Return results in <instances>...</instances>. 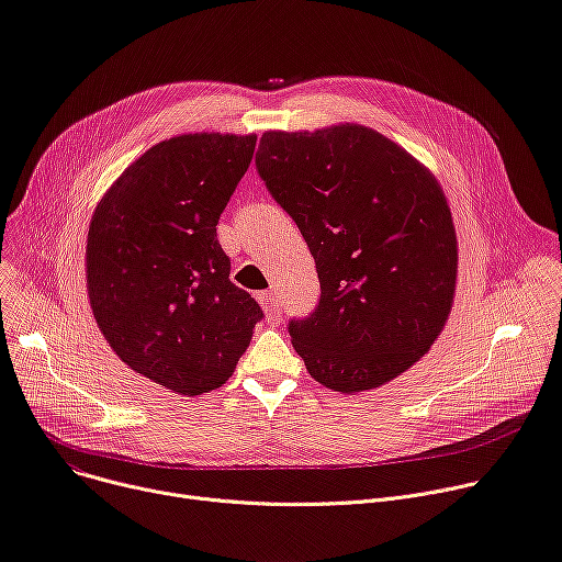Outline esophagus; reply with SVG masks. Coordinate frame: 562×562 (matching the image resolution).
I'll return each instance as SVG.
<instances>
[{"mask_svg":"<svg viewBox=\"0 0 562 562\" xmlns=\"http://www.w3.org/2000/svg\"><path fill=\"white\" fill-rule=\"evenodd\" d=\"M258 300L262 304L265 316L269 318V323H280L282 312H280V302H278L276 291H262V293H258Z\"/></svg>","mask_w":562,"mask_h":562,"instance_id":"1","label":"esophagus"}]
</instances>
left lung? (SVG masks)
<instances>
[{"mask_svg":"<svg viewBox=\"0 0 562 562\" xmlns=\"http://www.w3.org/2000/svg\"><path fill=\"white\" fill-rule=\"evenodd\" d=\"M255 164L316 260L318 307L289 325L312 379L353 394L411 370L457 286V233L432 170L359 123L269 130Z\"/></svg>","mask_w":562,"mask_h":562,"instance_id":"left-lung-1","label":"left lung"}]
</instances>
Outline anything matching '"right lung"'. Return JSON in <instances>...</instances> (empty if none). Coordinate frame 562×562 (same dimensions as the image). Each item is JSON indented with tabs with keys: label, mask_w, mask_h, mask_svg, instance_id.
<instances>
[{
	"label": "right lung",
	"mask_w": 562,
	"mask_h": 562,
	"mask_svg": "<svg viewBox=\"0 0 562 562\" xmlns=\"http://www.w3.org/2000/svg\"><path fill=\"white\" fill-rule=\"evenodd\" d=\"M255 134L194 132L151 145L98 199L85 248L93 321L119 359L177 394L224 385L262 318L231 282L217 222Z\"/></svg>",
	"instance_id": "1"
}]
</instances>
